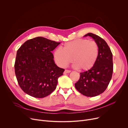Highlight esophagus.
<instances>
[{
  "instance_id": "1",
  "label": "esophagus",
  "mask_w": 128,
  "mask_h": 128,
  "mask_svg": "<svg viewBox=\"0 0 128 128\" xmlns=\"http://www.w3.org/2000/svg\"><path fill=\"white\" fill-rule=\"evenodd\" d=\"M71 72V71L70 70H65V71H64V73L65 74H68V73H70V72Z\"/></svg>"
}]
</instances>
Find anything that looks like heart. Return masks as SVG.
<instances>
[{
	"instance_id": "1",
	"label": "heart",
	"mask_w": 128,
	"mask_h": 128,
	"mask_svg": "<svg viewBox=\"0 0 128 128\" xmlns=\"http://www.w3.org/2000/svg\"><path fill=\"white\" fill-rule=\"evenodd\" d=\"M99 47L94 40L78 39L65 43L63 47L56 49L54 58L56 64L65 67L73 60L74 67L88 70L94 66L97 60Z\"/></svg>"
}]
</instances>
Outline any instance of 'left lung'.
Masks as SVG:
<instances>
[{
    "mask_svg": "<svg viewBox=\"0 0 128 128\" xmlns=\"http://www.w3.org/2000/svg\"><path fill=\"white\" fill-rule=\"evenodd\" d=\"M92 37L99 47L98 56L91 69L80 73L75 88L82 95L95 97L104 92L111 80L113 71V54L106 42L100 36L88 33L84 36Z\"/></svg>",
    "mask_w": 128,
    "mask_h": 128,
    "instance_id": "8db88e82",
    "label": "left lung"
}]
</instances>
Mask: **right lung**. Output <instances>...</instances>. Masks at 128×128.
<instances>
[{"instance_id":"add662e5","label":"right lung","mask_w":128,"mask_h":128,"mask_svg":"<svg viewBox=\"0 0 128 128\" xmlns=\"http://www.w3.org/2000/svg\"><path fill=\"white\" fill-rule=\"evenodd\" d=\"M60 42L42 37L25 42L18 49L14 65L17 80L27 94L42 98L56 88L65 70L55 64L53 51Z\"/></svg>"}]
</instances>
